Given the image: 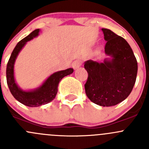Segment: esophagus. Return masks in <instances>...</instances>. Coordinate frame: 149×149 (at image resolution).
<instances>
[{"label":"esophagus","mask_w":149,"mask_h":149,"mask_svg":"<svg viewBox=\"0 0 149 149\" xmlns=\"http://www.w3.org/2000/svg\"><path fill=\"white\" fill-rule=\"evenodd\" d=\"M81 64H82L81 61H79V60H76V61H75L74 62L72 63V67H73V69H77L81 65Z\"/></svg>","instance_id":"esophagus-1"}]
</instances>
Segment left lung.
Here are the masks:
<instances>
[{"mask_svg":"<svg viewBox=\"0 0 149 149\" xmlns=\"http://www.w3.org/2000/svg\"><path fill=\"white\" fill-rule=\"evenodd\" d=\"M105 41L104 52L111 58L103 63L87 61L88 73L86 94L92 102L111 107L125 100L136 83L138 63L131 47L124 38L108 29H102Z\"/></svg>","mask_w":149,"mask_h":149,"instance_id":"1","label":"left lung"}]
</instances>
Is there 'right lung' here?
Instances as JSON below:
<instances>
[{
  "label": "right lung",
  "instance_id": "1",
  "mask_svg": "<svg viewBox=\"0 0 149 149\" xmlns=\"http://www.w3.org/2000/svg\"><path fill=\"white\" fill-rule=\"evenodd\" d=\"M40 32V29H35L30 33L25 38L18 42L12 52L6 67L7 84L10 93L15 99L19 102L28 107H40L50 102L55 99L58 93V84L61 79L73 72V68L60 70L52 73L46 79L45 81L38 88L30 91H24L19 88L15 81L14 79V63L19 52L28 41L37 37Z\"/></svg>",
  "mask_w": 149,
  "mask_h": 149
}]
</instances>
